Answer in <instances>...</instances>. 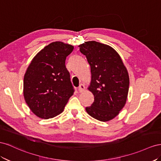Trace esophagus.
<instances>
[{
  "label": "esophagus",
  "instance_id": "1",
  "mask_svg": "<svg viewBox=\"0 0 161 161\" xmlns=\"http://www.w3.org/2000/svg\"><path fill=\"white\" fill-rule=\"evenodd\" d=\"M84 90H85L84 85L82 84H80L79 87H78V91H79V92H80V93L84 91Z\"/></svg>",
  "mask_w": 161,
  "mask_h": 161
}]
</instances>
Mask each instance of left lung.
Instances as JSON below:
<instances>
[{
	"mask_svg": "<svg viewBox=\"0 0 161 161\" xmlns=\"http://www.w3.org/2000/svg\"><path fill=\"white\" fill-rule=\"evenodd\" d=\"M79 47L90 66L92 79L88 89L94 97L86 111L98 121H108L118 115L126 103L130 85L127 70L119 54L108 45L88 41Z\"/></svg>",
	"mask_w": 161,
	"mask_h": 161,
	"instance_id": "1",
	"label": "left lung"
}]
</instances>
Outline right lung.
I'll use <instances>...</instances> for the list:
<instances>
[{
  "mask_svg": "<svg viewBox=\"0 0 161 161\" xmlns=\"http://www.w3.org/2000/svg\"><path fill=\"white\" fill-rule=\"evenodd\" d=\"M72 45L54 42L32 59L24 79V96L36 116L48 119L61 114L74 89L65 67Z\"/></svg>",
  "mask_w": 161,
  "mask_h": 161,
  "instance_id": "add662e5",
  "label": "right lung"
}]
</instances>
